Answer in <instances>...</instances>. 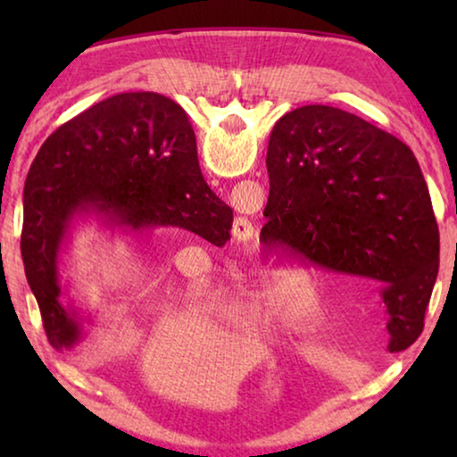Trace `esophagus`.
I'll return each mask as SVG.
<instances>
[{"label":"esophagus","instance_id":"34e87169","mask_svg":"<svg viewBox=\"0 0 457 457\" xmlns=\"http://www.w3.org/2000/svg\"><path fill=\"white\" fill-rule=\"evenodd\" d=\"M250 228H252V221L247 220V218H237L236 220V223H234V229H242V231H250Z\"/></svg>","mask_w":457,"mask_h":457}]
</instances>
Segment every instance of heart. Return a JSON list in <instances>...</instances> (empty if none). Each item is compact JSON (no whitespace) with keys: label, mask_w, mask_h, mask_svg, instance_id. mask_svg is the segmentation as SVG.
I'll return each mask as SVG.
<instances>
[{"label":"heart","mask_w":457,"mask_h":457,"mask_svg":"<svg viewBox=\"0 0 457 457\" xmlns=\"http://www.w3.org/2000/svg\"><path fill=\"white\" fill-rule=\"evenodd\" d=\"M298 292H308L311 296H316L314 290L308 286L303 276L290 272V270H280V272L270 274L262 278L260 282L239 290L228 303V312L236 322L244 324L276 322L292 328L312 330L322 320L320 303H316V298H312L314 306H311V311L303 319H290L286 314V311H288V300L296 296Z\"/></svg>","instance_id":"heart-1"}]
</instances>
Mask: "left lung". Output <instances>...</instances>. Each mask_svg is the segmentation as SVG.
Returning a JSON list of instances; mask_svg holds the SVG:
<instances>
[{
	"mask_svg": "<svg viewBox=\"0 0 457 457\" xmlns=\"http://www.w3.org/2000/svg\"><path fill=\"white\" fill-rule=\"evenodd\" d=\"M260 239L381 292L391 353L423 330L439 270V229L413 151L335 106L286 112L268 143Z\"/></svg>",
	"mask_w": 457,
	"mask_h": 457,
	"instance_id": "8db88e82",
	"label": "left lung"
}]
</instances>
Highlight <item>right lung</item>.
<instances>
[{"mask_svg": "<svg viewBox=\"0 0 457 457\" xmlns=\"http://www.w3.org/2000/svg\"><path fill=\"white\" fill-rule=\"evenodd\" d=\"M145 231L181 228L213 245L229 239L234 212L207 187L183 108L157 92H120L48 137L24 187L21 260L50 345L82 340L79 312L62 306L58 256L76 215Z\"/></svg>", "mask_w": 457, "mask_h": 457, "instance_id": "1", "label": "right lung"}]
</instances>
